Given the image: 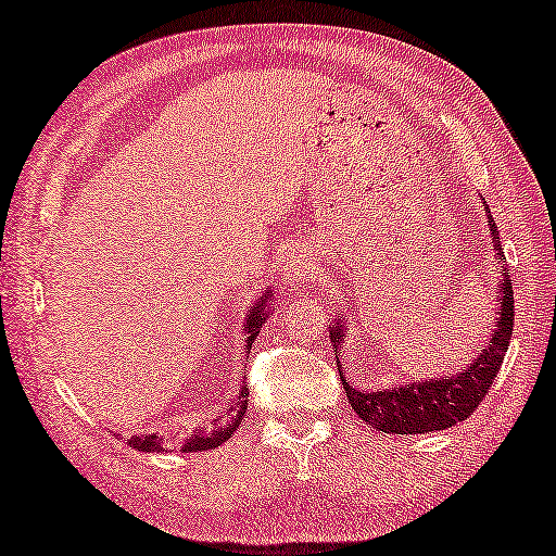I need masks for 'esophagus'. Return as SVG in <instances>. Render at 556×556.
I'll list each match as a JSON object with an SVG mask.
<instances>
[{
  "label": "esophagus",
  "instance_id": "1",
  "mask_svg": "<svg viewBox=\"0 0 556 556\" xmlns=\"http://www.w3.org/2000/svg\"><path fill=\"white\" fill-rule=\"evenodd\" d=\"M281 269H285V277L291 287L308 285V281L313 279V265L304 252H296V255L287 257L285 262H281Z\"/></svg>",
  "mask_w": 556,
  "mask_h": 556
}]
</instances>
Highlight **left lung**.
I'll list each match as a JSON object with an SVG mask.
<instances>
[{
    "mask_svg": "<svg viewBox=\"0 0 556 556\" xmlns=\"http://www.w3.org/2000/svg\"><path fill=\"white\" fill-rule=\"evenodd\" d=\"M483 208H486L489 214L493 250H496L498 260H506L501 252L503 248L498 240V228L493 224L486 201H483ZM498 289L501 308L496 328L491 330V342L486 350L479 352V357L473 359L462 375L430 381L396 383V387L391 383V389L381 391H359L342 377V387H345L352 410H355L367 426L381 432H391V435H426V432L445 430L457 426L462 420H467L471 413L479 408L483 396L489 393V387L498 375L513 336V316H516V306L513 304H516V301H513V281L506 269H503ZM342 338H345V330H342L338 316L336 330H330L332 348L338 350V342Z\"/></svg>",
    "mask_w": 556,
    "mask_h": 556,
    "instance_id": "obj_1",
    "label": "left lung"
}]
</instances>
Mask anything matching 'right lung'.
Listing matches in <instances>:
<instances>
[{"label":"right lung","mask_w":556,"mask_h":556,"mask_svg":"<svg viewBox=\"0 0 556 556\" xmlns=\"http://www.w3.org/2000/svg\"><path fill=\"white\" fill-rule=\"evenodd\" d=\"M271 304V291H265V296L262 301H257V306L250 311L248 316V348L255 342L257 332L262 328V323H265V306ZM248 396H250V389L248 383H243V389H240V396L238 403L233 408H230L226 416H218L211 426L206 428H197L191 432H175V435H157V432H146V435H134L128 440V445L138 450V452H167V450H181V452H204V450H214L218 445H224L228 438H233V432L238 430L240 422H243L245 413H248Z\"/></svg>","instance_id":"1"}]
</instances>
